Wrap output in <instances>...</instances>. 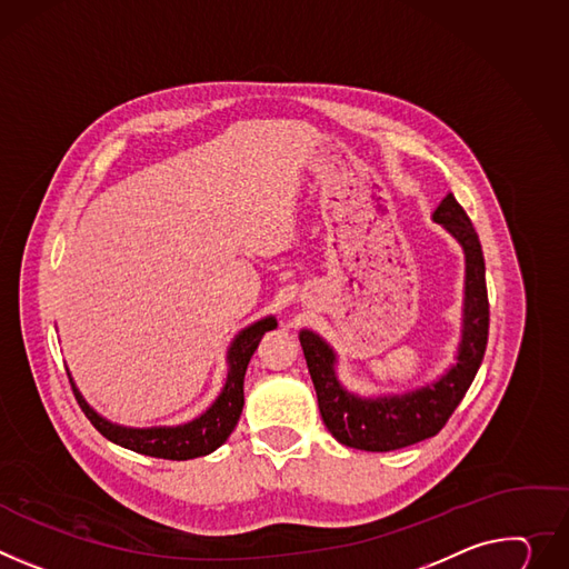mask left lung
I'll return each mask as SVG.
<instances>
[{
  "label": "left lung",
  "instance_id": "1",
  "mask_svg": "<svg viewBox=\"0 0 569 569\" xmlns=\"http://www.w3.org/2000/svg\"><path fill=\"white\" fill-rule=\"evenodd\" d=\"M433 222L442 224L465 251V299L458 353L456 363L438 381L403 395L358 397L338 381L336 351L316 331H299L306 366L318 392L320 416L331 436L347 447L392 451L436 436L481 368L490 327L481 242L472 220L451 192L438 203Z\"/></svg>",
  "mask_w": 569,
  "mask_h": 569
}]
</instances>
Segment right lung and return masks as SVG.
<instances>
[{"label": "right lung", "instance_id": "obj_1", "mask_svg": "<svg viewBox=\"0 0 569 569\" xmlns=\"http://www.w3.org/2000/svg\"><path fill=\"white\" fill-rule=\"evenodd\" d=\"M277 329V320L263 318L253 322L251 327L242 329L229 351H227V363H229V372H227V381L222 392L218 395V399L206 408L199 418L179 425V427H149V429H133V427H120L109 422L107 418H101L94 408L88 406V401L83 399V395L77 390L72 377V390L74 397L81 406V410L86 412V418L90 420V425L104 436L107 440L131 449L136 453H144V456H153V458H168V460H188V458H199L216 451L236 429L240 412L244 406V372L249 360L261 342V338L266 336V331Z\"/></svg>", "mask_w": 569, "mask_h": 569}]
</instances>
